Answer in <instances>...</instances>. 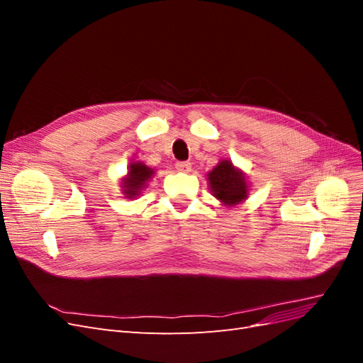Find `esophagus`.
I'll return each instance as SVG.
<instances>
[{
  "instance_id": "obj_1",
  "label": "esophagus",
  "mask_w": 363,
  "mask_h": 363,
  "mask_svg": "<svg viewBox=\"0 0 363 363\" xmlns=\"http://www.w3.org/2000/svg\"><path fill=\"white\" fill-rule=\"evenodd\" d=\"M175 169L180 172H189L192 169V164L189 162H177L175 163Z\"/></svg>"
}]
</instances>
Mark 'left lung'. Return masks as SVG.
<instances>
[{
  "label": "left lung",
  "mask_w": 363,
  "mask_h": 363,
  "mask_svg": "<svg viewBox=\"0 0 363 363\" xmlns=\"http://www.w3.org/2000/svg\"><path fill=\"white\" fill-rule=\"evenodd\" d=\"M207 180L213 196L224 206L240 204L248 196L245 174L235 168L230 160L219 162L211 172H207Z\"/></svg>",
  "instance_id": "1"
}]
</instances>
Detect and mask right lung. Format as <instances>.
<instances>
[{
	"label": "right lung",
	"mask_w": 363,
	"mask_h": 363,
	"mask_svg": "<svg viewBox=\"0 0 363 363\" xmlns=\"http://www.w3.org/2000/svg\"><path fill=\"white\" fill-rule=\"evenodd\" d=\"M155 169L147 167L142 162H133L130 163L128 172L125 177L121 180V188H123V194L125 199H136V196L147 188V182L152 177Z\"/></svg>",
	"instance_id": "obj_1"
}]
</instances>
